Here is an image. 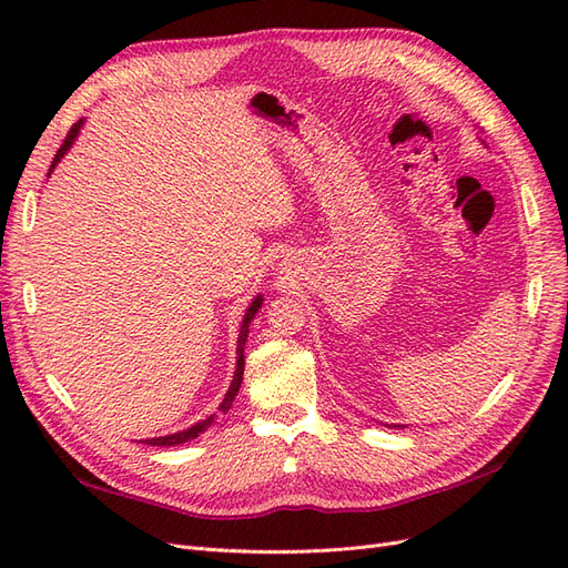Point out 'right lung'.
Segmentation results:
<instances>
[{
  "label": "right lung",
  "mask_w": 568,
  "mask_h": 568,
  "mask_svg": "<svg viewBox=\"0 0 568 568\" xmlns=\"http://www.w3.org/2000/svg\"><path fill=\"white\" fill-rule=\"evenodd\" d=\"M78 130H80V123H75L71 130H68L61 149L57 151L54 163L63 156V153L68 151V146L73 144ZM51 168H54V165H51ZM261 303H263V298L257 296V298L251 303L248 311H246V317H244V324H242V332H239V348H236L239 359H236V372H234V379H232V384H230V390H227V395H225V400H222V405H220V412H227V409L232 407L234 395L239 393V386H242V374H244V343H246V338H248V324H251L253 315L257 313V307H261ZM211 419H213V417H211ZM211 419L199 422V424H194L192 428H186V432H180V434H173V436H163V438H151V440H144V443H149V445H180V443H186V440L196 438L201 432H205V426L211 424Z\"/></svg>",
  "instance_id": "right-lung-1"
}]
</instances>
